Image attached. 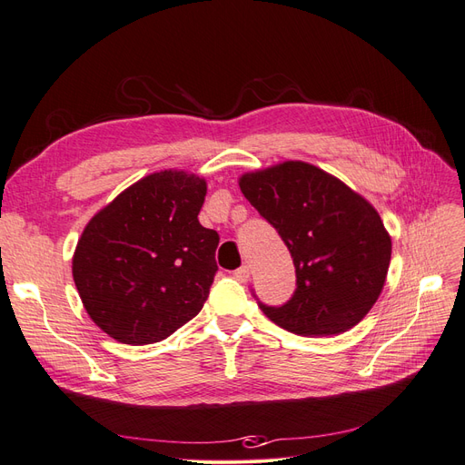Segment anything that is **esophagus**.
I'll return each mask as SVG.
<instances>
[{"mask_svg":"<svg viewBox=\"0 0 465 465\" xmlns=\"http://www.w3.org/2000/svg\"><path fill=\"white\" fill-rule=\"evenodd\" d=\"M232 275H234L236 281H241V283H246V281L250 279V267H248V265L238 267V270H234Z\"/></svg>","mask_w":465,"mask_h":465,"instance_id":"obj_1","label":"esophagus"}]
</instances>
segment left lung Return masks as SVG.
<instances>
[{
	"label": "left lung",
	"instance_id": "8db88e82",
	"mask_svg": "<svg viewBox=\"0 0 465 465\" xmlns=\"http://www.w3.org/2000/svg\"><path fill=\"white\" fill-rule=\"evenodd\" d=\"M244 198L291 252L297 289L283 306L260 302L283 330L323 337L369 314L386 283L391 238L378 211L340 178L285 161L238 180Z\"/></svg>",
	"mask_w": 465,
	"mask_h": 465
}]
</instances>
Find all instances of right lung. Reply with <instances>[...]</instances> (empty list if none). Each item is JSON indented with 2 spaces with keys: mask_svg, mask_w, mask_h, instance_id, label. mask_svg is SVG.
Returning <instances> with one entry per match:
<instances>
[{
  "mask_svg": "<svg viewBox=\"0 0 465 465\" xmlns=\"http://www.w3.org/2000/svg\"><path fill=\"white\" fill-rule=\"evenodd\" d=\"M207 182L184 171L142 178L89 221L74 281L91 320L125 345L166 340L198 314L217 273L219 234L200 224Z\"/></svg>",
  "mask_w": 465,
  "mask_h": 465,
  "instance_id": "right-lung-1",
  "label": "right lung"
}]
</instances>
